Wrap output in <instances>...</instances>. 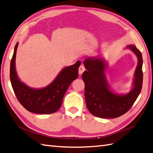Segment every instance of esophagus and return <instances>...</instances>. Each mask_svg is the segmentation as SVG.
I'll list each match as a JSON object with an SVG mask.
<instances>
[{
  "label": "esophagus",
  "instance_id": "esophagus-1",
  "mask_svg": "<svg viewBox=\"0 0 153 153\" xmlns=\"http://www.w3.org/2000/svg\"><path fill=\"white\" fill-rule=\"evenodd\" d=\"M85 68L83 66V65H80L79 67V69H78V73H79V75H81L83 72L85 71Z\"/></svg>",
  "mask_w": 153,
  "mask_h": 153
}]
</instances>
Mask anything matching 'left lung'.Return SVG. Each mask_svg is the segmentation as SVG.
I'll return each mask as SVG.
<instances>
[{
    "mask_svg": "<svg viewBox=\"0 0 153 153\" xmlns=\"http://www.w3.org/2000/svg\"><path fill=\"white\" fill-rule=\"evenodd\" d=\"M126 48L133 51L138 59L133 88L127 94L113 91L105 75L107 62L100 55L88 57L84 61L87 71L82 74V78L85 84L86 106L94 116L104 118L122 116L130 109L141 92L143 82L142 53L134 45H129Z\"/></svg>",
    "mask_w": 153,
    "mask_h": 153,
    "instance_id": "8db88e82",
    "label": "left lung"
}]
</instances>
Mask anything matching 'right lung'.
Listing matches in <instances>:
<instances>
[{"label":"right lung","instance_id":"right-lung-1","mask_svg":"<svg viewBox=\"0 0 153 153\" xmlns=\"http://www.w3.org/2000/svg\"><path fill=\"white\" fill-rule=\"evenodd\" d=\"M15 45L10 63V81L15 95L21 105L30 112L51 114L60 109L63 98L71 82L78 78L80 61L61 70L51 84L45 88L35 89L27 86L19 79L15 68L16 49Z\"/></svg>","mask_w":153,"mask_h":153}]
</instances>
